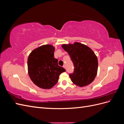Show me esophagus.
Returning a JSON list of instances; mask_svg holds the SVG:
<instances>
[{
	"mask_svg": "<svg viewBox=\"0 0 124 124\" xmlns=\"http://www.w3.org/2000/svg\"><path fill=\"white\" fill-rule=\"evenodd\" d=\"M63 68H64L65 69H66V65H63Z\"/></svg>",
	"mask_w": 124,
	"mask_h": 124,
	"instance_id": "obj_1",
	"label": "esophagus"
}]
</instances>
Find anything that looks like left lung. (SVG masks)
Listing matches in <instances>:
<instances>
[{"label":"left lung","mask_w":124,"mask_h":124,"mask_svg":"<svg viewBox=\"0 0 124 124\" xmlns=\"http://www.w3.org/2000/svg\"><path fill=\"white\" fill-rule=\"evenodd\" d=\"M62 46L69 54L74 65V72L69 74L71 81L79 87L91 84L97 76L98 67L94 52L86 45L77 42L63 44Z\"/></svg>","instance_id":"obj_1"}]
</instances>
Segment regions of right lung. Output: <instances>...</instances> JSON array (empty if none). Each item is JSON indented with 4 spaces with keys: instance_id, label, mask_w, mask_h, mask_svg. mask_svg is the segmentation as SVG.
Segmentation results:
<instances>
[{
    "instance_id": "1",
    "label": "right lung",
    "mask_w": 124,
    "mask_h": 124,
    "mask_svg": "<svg viewBox=\"0 0 124 124\" xmlns=\"http://www.w3.org/2000/svg\"><path fill=\"white\" fill-rule=\"evenodd\" d=\"M55 47L51 44L39 46L31 51L27 59L28 73L32 82L39 88L48 89L54 86L66 70L58 65L54 56Z\"/></svg>"
}]
</instances>
